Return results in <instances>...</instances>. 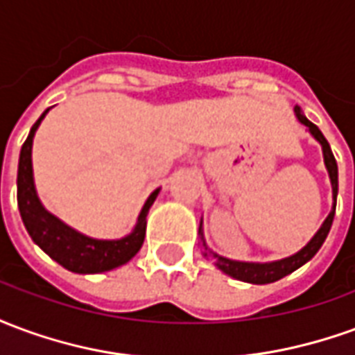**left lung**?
Listing matches in <instances>:
<instances>
[{"label": "left lung", "mask_w": 355, "mask_h": 355, "mask_svg": "<svg viewBox=\"0 0 355 355\" xmlns=\"http://www.w3.org/2000/svg\"><path fill=\"white\" fill-rule=\"evenodd\" d=\"M297 112V117L300 123H304L310 132H312L315 139L320 140L321 146H323V157H325V165H327L329 171V177H331V184H333V198H335V207H336V192H338V169H336V162H335V155L331 152V146H329L327 139L321 135V131L315 127V125L310 121V119H306V116L300 112V108H295ZM335 207L333 211L329 213V216L325 218V223L320 228V232L315 234L312 238V241L308 243V245L302 249V251H298L297 254H293L289 259H283V261L277 262H270V264H251V262H236V261H228V259H224V257H218V254L211 253L207 251V247H205V251L203 254L209 257L211 261L215 262L216 266L223 270L224 274L232 275V277H236L239 282H247V283H254V285H264V283H274L277 279H282L285 275L293 274L297 268H300L302 264L312 259L313 254L320 251V247L323 245V241L327 238L329 230H331V224H333V218H335Z\"/></svg>", "instance_id": "obj_1"}]
</instances>
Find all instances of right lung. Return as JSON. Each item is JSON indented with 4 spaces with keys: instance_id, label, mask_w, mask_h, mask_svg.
<instances>
[{
    "instance_id": "add662e5",
    "label": "right lung",
    "mask_w": 355,
    "mask_h": 355,
    "mask_svg": "<svg viewBox=\"0 0 355 355\" xmlns=\"http://www.w3.org/2000/svg\"><path fill=\"white\" fill-rule=\"evenodd\" d=\"M49 110H45L42 117L37 119L28 135V139L22 144L19 159V175H17V201L22 223L26 226L30 238L49 254L53 261H57L60 266H64L76 274H101L129 262L139 253L144 234H146V215L155 196L159 190L152 192L140 211L139 223L135 226L131 236L116 241H102V239H91L81 236L66 224L58 220L42 207L37 200L34 188V177H32V140L37 125L42 123Z\"/></svg>"
}]
</instances>
